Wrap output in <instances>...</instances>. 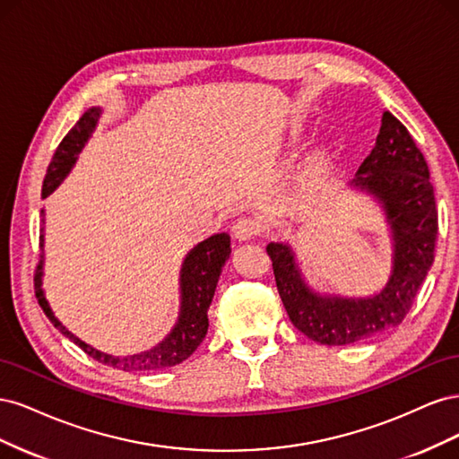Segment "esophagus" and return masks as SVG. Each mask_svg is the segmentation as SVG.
I'll return each instance as SVG.
<instances>
[{"label":"esophagus","instance_id":"esophagus-1","mask_svg":"<svg viewBox=\"0 0 459 459\" xmlns=\"http://www.w3.org/2000/svg\"><path fill=\"white\" fill-rule=\"evenodd\" d=\"M233 231V238L239 239V241H247L255 238V235L260 231V221L255 218H239L235 224L231 226Z\"/></svg>","mask_w":459,"mask_h":459}]
</instances>
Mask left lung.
Wrapping results in <instances>:
<instances>
[{
    "label": "left lung",
    "mask_w": 459,
    "mask_h": 459,
    "mask_svg": "<svg viewBox=\"0 0 459 459\" xmlns=\"http://www.w3.org/2000/svg\"><path fill=\"white\" fill-rule=\"evenodd\" d=\"M349 187L369 195L385 214L393 255L391 273L377 293H319L304 280L289 241L266 247L289 319L308 339L329 346L377 337L402 324L433 266L438 231L429 166L404 124L388 110H383L377 142Z\"/></svg>",
    "instance_id": "1"
}]
</instances>
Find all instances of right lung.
Here are the masks:
<instances>
[{
  "mask_svg": "<svg viewBox=\"0 0 459 459\" xmlns=\"http://www.w3.org/2000/svg\"><path fill=\"white\" fill-rule=\"evenodd\" d=\"M103 113L101 107H91L80 120L74 124V128L68 132L63 142L59 143L57 151L48 166V174L44 179V187H41V197H49L51 193L57 189L63 179L71 174L74 164L84 151L86 143L90 142L91 134L97 128V122ZM41 224H46V211L41 208ZM44 228L39 235V248H41V260L38 264V272L34 277L36 287V299L39 307L44 308L49 322L57 327L65 337L74 341L82 351L88 356L95 358L97 362L105 366L124 369V371H149V369H162L172 368L176 364H182L197 346L203 342L208 331V308L216 293V285L220 280L221 268L231 255V239L228 233H214L211 238L197 243L191 251L186 255L182 262V270H179V312L174 327L170 329L160 342H157L151 349L130 354V356H113L93 349L91 344L78 339L74 333L68 331L57 316L53 314L49 302L46 299L44 290Z\"/></svg>",
  "mask_w": 459,
  "mask_h": 459,
  "instance_id": "add662e5",
  "label": "right lung"
}]
</instances>
